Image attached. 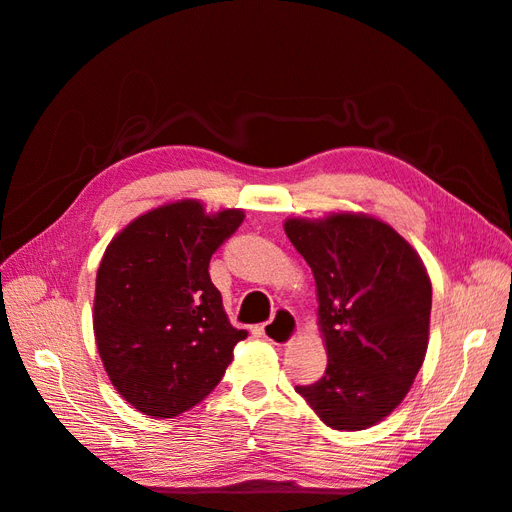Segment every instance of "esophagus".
<instances>
[{
  "instance_id": "34e87169",
  "label": "esophagus",
  "mask_w": 512,
  "mask_h": 512,
  "mask_svg": "<svg viewBox=\"0 0 512 512\" xmlns=\"http://www.w3.org/2000/svg\"><path fill=\"white\" fill-rule=\"evenodd\" d=\"M297 332H299V324L295 314L291 309H284V307L276 311V316L270 322H265L261 326V335L274 345L291 343L297 337Z\"/></svg>"
}]
</instances>
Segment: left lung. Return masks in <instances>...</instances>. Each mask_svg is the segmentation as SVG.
Masks as SVG:
<instances>
[{
	"label": "left lung",
	"instance_id": "8db88e82",
	"mask_svg": "<svg viewBox=\"0 0 512 512\" xmlns=\"http://www.w3.org/2000/svg\"><path fill=\"white\" fill-rule=\"evenodd\" d=\"M284 232L309 263L328 364L295 391L324 425L362 431L389 416L425 360L431 280L418 253L370 215L293 217Z\"/></svg>",
	"mask_w": 512,
	"mask_h": 512
}]
</instances>
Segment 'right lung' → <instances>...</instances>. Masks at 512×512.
Here are the masks:
<instances>
[{
	"label": "right lung",
	"mask_w": 512,
	"mask_h": 512,
	"mask_svg": "<svg viewBox=\"0 0 512 512\" xmlns=\"http://www.w3.org/2000/svg\"><path fill=\"white\" fill-rule=\"evenodd\" d=\"M198 201L152 209L121 230L96 276L94 332L110 383L133 408L171 418L215 389L247 330L228 322L211 255L242 224Z\"/></svg>",
	"instance_id": "right-lung-1"
}]
</instances>
